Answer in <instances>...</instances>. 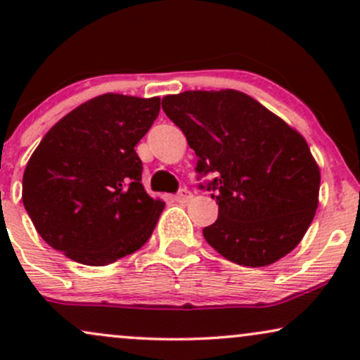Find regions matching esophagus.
Returning a JSON list of instances; mask_svg holds the SVG:
<instances>
[{
  "instance_id": "esophagus-1",
  "label": "esophagus",
  "mask_w": 360,
  "mask_h": 360,
  "mask_svg": "<svg viewBox=\"0 0 360 360\" xmlns=\"http://www.w3.org/2000/svg\"><path fill=\"white\" fill-rule=\"evenodd\" d=\"M191 200H193V194L189 193L188 189H181V191L176 194V201H177V203H181V205L189 203Z\"/></svg>"
}]
</instances>
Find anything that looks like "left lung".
Returning <instances> with one entry per match:
<instances>
[{
	"label": "left lung",
	"instance_id": "obj_1",
	"mask_svg": "<svg viewBox=\"0 0 360 360\" xmlns=\"http://www.w3.org/2000/svg\"><path fill=\"white\" fill-rule=\"evenodd\" d=\"M162 110L196 154L198 174L214 176L206 189L218 191V220L203 229L206 242L245 267H266L295 249L320 193V167L303 135L235 89L167 94Z\"/></svg>",
	"mask_w": 360,
	"mask_h": 360
}]
</instances>
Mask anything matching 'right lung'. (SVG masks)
I'll list each match as a JSON object with an SVG mask.
<instances>
[{
	"instance_id": "right-lung-1",
	"label": "right lung",
	"mask_w": 360,
	"mask_h": 360,
	"mask_svg": "<svg viewBox=\"0 0 360 360\" xmlns=\"http://www.w3.org/2000/svg\"><path fill=\"white\" fill-rule=\"evenodd\" d=\"M160 98L106 93L45 134L23 172L22 200L35 230L65 257L106 266L150 238L164 203L142 184L135 146Z\"/></svg>"
}]
</instances>
